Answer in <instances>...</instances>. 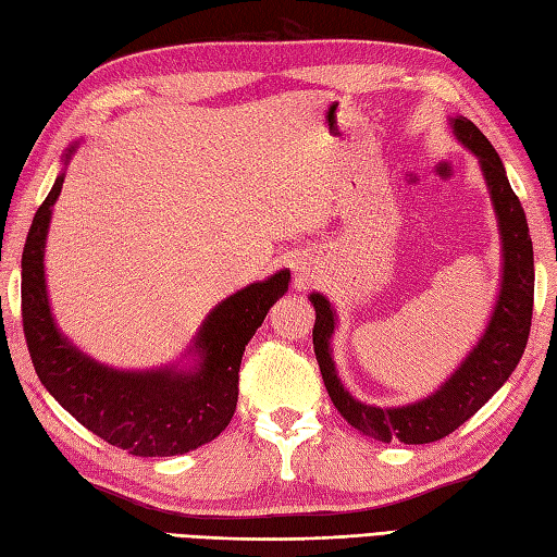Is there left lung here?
<instances>
[{
	"mask_svg": "<svg viewBox=\"0 0 557 557\" xmlns=\"http://www.w3.org/2000/svg\"><path fill=\"white\" fill-rule=\"evenodd\" d=\"M453 126L457 138L481 162L495 212H498L505 260L503 289L488 330L467 361H461L455 375L435 395L417 405L397 409L363 405L342 387L333 357H330V335L335 330V313L330 309V301L321 294H311V304L315 306L313 349L327 395L354 429L381 443L399 441L405 445H423L457 431L503 387L522 359L529 339L531 311H534V248H531L524 208L507 182L498 152L479 132V126L467 116H459Z\"/></svg>",
	"mask_w": 557,
	"mask_h": 557,
	"instance_id": "8db88e82",
	"label": "left lung"
}]
</instances>
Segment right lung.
Listing matches in <instances>:
<instances>
[{"label": "right lung", "instance_id": "add662e5", "mask_svg": "<svg viewBox=\"0 0 557 557\" xmlns=\"http://www.w3.org/2000/svg\"><path fill=\"white\" fill-rule=\"evenodd\" d=\"M62 182L64 174H59L35 212L21 258L23 335L40 383L78 423L128 455H184L215 441L234 417L244 349L270 306L287 292L289 270L248 285L210 311L194 345L200 351V369L194 373L108 369L57 333L47 306L45 236Z\"/></svg>", "mask_w": 557, "mask_h": 557}]
</instances>
